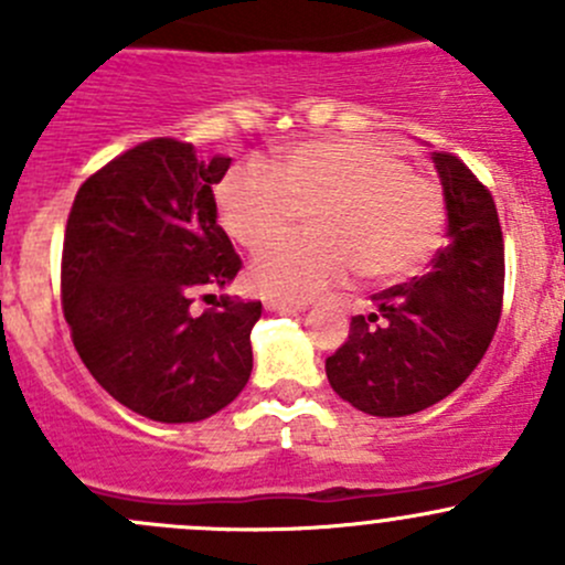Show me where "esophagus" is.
Returning a JSON list of instances; mask_svg holds the SVG:
<instances>
[{
    "instance_id": "obj_1",
    "label": "esophagus",
    "mask_w": 565,
    "mask_h": 565,
    "mask_svg": "<svg viewBox=\"0 0 565 565\" xmlns=\"http://www.w3.org/2000/svg\"><path fill=\"white\" fill-rule=\"evenodd\" d=\"M267 311H300L306 309V303H295V300H284V298H265L262 300Z\"/></svg>"
}]
</instances>
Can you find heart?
<instances>
[{
  "instance_id": "b5f03b06",
  "label": "heart",
  "mask_w": 565,
  "mask_h": 565,
  "mask_svg": "<svg viewBox=\"0 0 565 565\" xmlns=\"http://www.w3.org/2000/svg\"><path fill=\"white\" fill-rule=\"evenodd\" d=\"M215 207L237 246L268 243L248 276L284 300L315 298L355 267L366 281L409 276L435 254L446 226L443 188L372 139L306 141L276 174L235 167L215 185ZM303 214L312 215L315 236L271 239Z\"/></svg>"
}]
</instances>
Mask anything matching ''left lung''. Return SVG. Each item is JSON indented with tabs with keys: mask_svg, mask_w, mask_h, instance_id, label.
<instances>
[{
	"mask_svg": "<svg viewBox=\"0 0 565 565\" xmlns=\"http://www.w3.org/2000/svg\"><path fill=\"white\" fill-rule=\"evenodd\" d=\"M448 210V243L429 273L374 295L324 361L352 407L398 418L454 393L481 363L503 311L505 248L489 188L454 152H431Z\"/></svg>",
	"mask_w": 565,
	"mask_h": 565,
	"instance_id": "1",
	"label": "left lung"
}]
</instances>
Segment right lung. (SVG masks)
<instances>
[{
    "mask_svg": "<svg viewBox=\"0 0 565 565\" xmlns=\"http://www.w3.org/2000/svg\"><path fill=\"white\" fill-rule=\"evenodd\" d=\"M230 163L199 161L172 136L141 141L89 174L67 215L60 292L73 347L100 388L161 424L210 418L254 369L259 300L224 295L193 315L204 287L243 267L215 221Z\"/></svg>",
    "mask_w": 565,
    "mask_h": 565,
    "instance_id": "1",
    "label": "right lung"
}]
</instances>
